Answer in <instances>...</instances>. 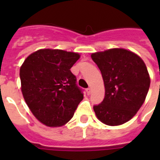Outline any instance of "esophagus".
Masks as SVG:
<instances>
[{
    "label": "esophagus",
    "instance_id": "34e87169",
    "mask_svg": "<svg viewBox=\"0 0 160 160\" xmlns=\"http://www.w3.org/2000/svg\"><path fill=\"white\" fill-rule=\"evenodd\" d=\"M90 92H91V90H90V88H87V89H86V94L89 95H90Z\"/></svg>",
    "mask_w": 160,
    "mask_h": 160
}]
</instances>
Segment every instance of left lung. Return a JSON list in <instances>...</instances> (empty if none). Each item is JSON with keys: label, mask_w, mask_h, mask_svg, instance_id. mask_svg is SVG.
I'll return each instance as SVG.
<instances>
[{"label": "left lung", "mask_w": 160, "mask_h": 160, "mask_svg": "<svg viewBox=\"0 0 160 160\" xmlns=\"http://www.w3.org/2000/svg\"><path fill=\"white\" fill-rule=\"evenodd\" d=\"M91 58L102 75L105 94L94 110L107 125H120L132 119L142 106L150 79L141 58L124 49L93 53Z\"/></svg>", "instance_id": "left-lung-1"}]
</instances>
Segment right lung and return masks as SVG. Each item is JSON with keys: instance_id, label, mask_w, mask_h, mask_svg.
<instances>
[{"instance_id": "add662e5", "label": "right lung", "mask_w": 160, "mask_h": 160, "mask_svg": "<svg viewBox=\"0 0 160 160\" xmlns=\"http://www.w3.org/2000/svg\"><path fill=\"white\" fill-rule=\"evenodd\" d=\"M80 55L62 50L43 49L26 58L20 69L21 91L39 121L62 126L74 115L83 100L82 89L70 71Z\"/></svg>"}]
</instances>
